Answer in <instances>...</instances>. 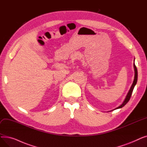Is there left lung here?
<instances>
[{
    "mask_svg": "<svg viewBox=\"0 0 147 147\" xmlns=\"http://www.w3.org/2000/svg\"><path fill=\"white\" fill-rule=\"evenodd\" d=\"M134 61H135V59H134ZM134 70H135V78H134V82H133V83L132 84V86H131V87H130V89H129V90L128 92V93H127V95H126V98H125V99L124 100V101L123 102V103L119 107L115 108L114 110L121 109V108H122L123 107H124L129 102V99H130V98L131 97V95H132L133 90L134 89V87L136 85V84L137 83V80H138V70H137L136 67V65L135 64V63L134 64Z\"/></svg>",
    "mask_w": 147,
    "mask_h": 147,
    "instance_id": "8db88e82",
    "label": "left lung"
}]
</instances>
